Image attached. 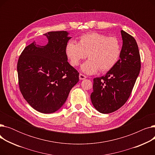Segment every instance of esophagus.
<instances>
[{
	"mask_svg": "<svg viewBox=\"0 0 155 155\" xmlns=\"http://www.w3.org/2000/svg\"><path fill=\"white\" fill-rule=\"evenodd\" d=\"M86 78H87V77L85 75L82 74V73H80V74H79V78H80V80H84Z\"/></svg>",
	"mask_w": 155,
	"mask_h": 155,
	"instance_id": "obj_1",
	"label": "esophagus"
}]
</instances>
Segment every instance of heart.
Returning <instances> with one entry per match:
<instances>
[{"label": "heart", "mask_w": 155, "mask_h": 155, "mask_svg": "<svg viewBox=\"0 0 155 155\" xmlns=\"http://www.w3.org/2000/svg\"><path fill=\"white\" fill-rule=\"evenodd\" d=\"M122 51L120 41L116 36L109 37L96 32L81 36L77 43L68 41L65 53L73 67H77L87 55L88 60L82 66L88 74H93L99 70L104 72L111 70L119 61Z\"/></svg>", "instance_id": "obj_1"}]
</instances>
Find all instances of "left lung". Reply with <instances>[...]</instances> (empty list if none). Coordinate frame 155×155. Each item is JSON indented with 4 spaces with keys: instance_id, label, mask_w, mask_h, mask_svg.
Here are the masks:
<instances>
[{
    "instance_id": "left-lung-1",
    "label": "left lung",
    "mask_w": 155,
    "mask_h": 155,
    "mask_svg": "<svg viewBox=\"0 0 155 155\" xmlns=\"http://www.w3.org/2000/svg\"><path fill=\"white\" fill-rule=\"evenodd\" d=\"M123 45L120 59L105 76L94 78L91 99L94 107L102 114L120 108L131 95L141 69V57L135 39L120 31Z\"/></svg>"
}]
</instances>
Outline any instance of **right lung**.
<instances>
[{"label": "right lung", "instance_id": "obj_1", "mask_svg": "<svg viewBox=\"0 0 155 155\" xmlns=\"http://www.w3.org/2000/svg\"><path fill=\"white\" fill-rule=\"evenodd\" d=\"M48 42L35 41L25 47L19 57L17 70L20 91L28 103L38 112L58 110L66 101L79 73L68 62L65 47L71 38L67 31L44 34Z\"/></svg>", "mask_w": 155, "mask_h": 155}]
</instances>
